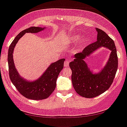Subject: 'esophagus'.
I'll return each instance as SVG.
<instances>
[{
	"instance_id": "obj_1",
	"label": "esophagus",
	"mask_w": 127,
	"mask_h": 127,
	"mask_svg": "<svg viewBox=\"0 0 127 127\" xmlns=\"http://www.w3.org/2000/svg\"><path fill=\"white\" fill-rule=\"evenodd\" d=\"M64 67H68V66H69V62L67 60H66V61H64Z\"/></svg>"
}]
</instances>
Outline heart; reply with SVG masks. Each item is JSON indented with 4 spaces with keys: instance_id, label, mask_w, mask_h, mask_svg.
<instances>
[{
    "instance_id": "obj_1",
    "label": "heart",
    "mask_w": 127,
    "mask_h": 127,
    "mask_svg": "<svg viewBox=\"0 0 127 127\" xmlns=\"http://www.w3.org/2000/svg\"><path fill=\"white\" fill-rule=\"evenodd\" d=\"M80 37V36L78 35V34H73V35H71L68 37L66 40L67 41V42H70V43H74V42H75L77 40L79 39ZM85 42H86V40H85V38H81L79 40V42H78V46L82 47L85 44Z\"/></svg>"
}]
</instances>
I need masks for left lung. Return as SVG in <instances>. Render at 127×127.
<instances>
[{"label": "left lung", "instance_id": "obj_1", "mask_svg": "<svg viewBox=\"0 0 127 127\" xmlns=\"http://www.w3.org/2000/svg\"><path fill=\"white\" fill-rule=\"evenodd\" d=\"M97 41L84 49L82 52L76 53L74 61L69 63L72 70V82L78 94L86 98H93L109 89L113 82L118 66L117 50L114 41L100 29L96 28ZM102 46L112 51L107 63L97 74L90 70L84 60Z\"/></svg>", "mask_w": 127, "mask_h": 127}]
</instances>
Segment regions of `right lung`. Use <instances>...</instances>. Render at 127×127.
I'll list each match as a JSON object with an SVG mask.
<instances>
[{"mask_svg": "<svg viewBox=\"0 0 127 127\" xmlns=\"http://www.w3.org/2000/svg\"><path fill=\"white\" fill-rule=\"evenodd\" d=\"M45 27H32L19 33L11 42L8 53L9 75L11 82L18 91L26 98L32 100H43L49 97L56 88L57 80L64 67V58L52 63L43 74L34 81H28L21 77L16 69L13 60V51L17 42L26 33H36L42 31Z\"/></svg>", "mask_w": 127, "mask_h": 127, "instance_id": "add662e5", "label": "right lung"}]
</instances>
